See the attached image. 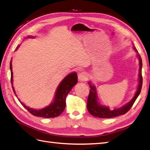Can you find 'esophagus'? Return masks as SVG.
<instances>
[{
	"label": "esophagus",
	"mask_w": 150,
	"mask_h": 150,
	"mask_svg": "<svg viewBox=\"0 0 150 150\" xmlns=\"http://www.w3.org/2000/svg\"><path fill=\"white\" fill-rule=\"evenodd\" d=\"M78 78L80 82H84L86 81L87 79H88V75L85 72H81V74H79Z\"/></svg>",
	"instance_id": "esophagus-1"
}]
</instances>
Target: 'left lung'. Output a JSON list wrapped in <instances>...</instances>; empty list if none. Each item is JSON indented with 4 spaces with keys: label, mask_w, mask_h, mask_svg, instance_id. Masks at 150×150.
<instances>
[{
    "label": "left lung",
    "mask_w": 150,
    "mask_h": 150,
    "mask_svg": "<svg viewBox=\"0 0 150 150\" xmlns=\"http://www.w3.org/2000/svg\"><path fill=\"white\" fill-rule=\"evenodd\" d=\"M135 51L137 52L136 48L134 47ZM137 57L139 60V84L137 87V91L135 93L134 98H132L129 102L127 103L126 105H123L119 109H116L114 110H110L108 107L103 106L98 103V97L96 91V88L93 85H92L91 82H89L90 92L89 94L88 102H87V108L89 112L93 115V116L101 118H111L116 116H120V115L125 114L127 113L130 108L133 105L135 101L136 100L139 94L141 93L142 85V59L140 55L137 54Z\"/></svg>",
    "instance_id": "obj_1"
}]
</instances>
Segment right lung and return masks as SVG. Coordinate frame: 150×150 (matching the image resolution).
Instances as JSON below:
<instances>
[{
  "label": "right lung",
  "mask_w": 150,
  "mask_h": 150,
  "mask_svg": "<svg viewBox=\"0 0 150 150\" xmlns=\"http://www.w3.org/2000/svg\"><path fill=\"white\" fill-rule=\"evenodd\" d=\"M28 38H31V36H29ZM17 49H18V47L16 48V50ZM10 69H11V84H13V71L11 61L10 62ZM77 75H76L75 72H73L71 74L68 75L61 81L60 84L59 85L56 92H55L53 102L49 105L43 108V109L39 110L31 109V108H29V107L25 106L23 103L20 102V100H18L22 103V105L34 116L47 118L57 117L64 111L66 107V98H67L68 94L73 88V87L77 83ZM12 88L14 93H15V91L13 86ZM15 95H16V94Z\"/></svg>",
  "instance_id": "obj_1"
}]
</instances>
